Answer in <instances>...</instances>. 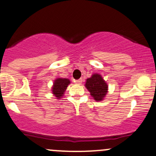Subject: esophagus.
<instances>
[{"instance_id":"34e87169","label":"esophagus","mask_w":156,"mask_h":156,"mask_svg":"<svg viewBox=\"0 0 156 156\" xmlns=\"http://www.w3.org/2000/svg\"><path fill=\"white\" fill-rule=\"evenodd\" d=\"M75 82L76 84H81V83H82V79H78V80H76V81H75Z\"/></svg>"}]
</instances>
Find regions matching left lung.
Here are the masks:
<instances>
[{
    "mask_svg": "<svg viewBox=\"0 0 156 156\" xmlns=\"http://www.w3.org/2000/svg\"><path fill=\"white\" fill-rule=\"evenodd\" d=\"M85 87L90 92L92 97L96 101H102L108 93V86L101 75L96 73L87 78Z\"/></svg>",
    "mask_w": 156,
    "mask_h": 156,
    "instance_id": "1",
    "label": "left lung"
}]
</instances>
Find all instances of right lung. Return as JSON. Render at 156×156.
<instances>
[{"instance_id":"right-lung-1","label":"right lung","mask_w":156,"mask_h":156,"mask_svg":"<svg viewBox=\"0 0 156 156\" xmlns=\"http://www.w3.org/2000/svg\"><path fill=\"white\" fill-rule=\"evenodd\" d=\"M70 81L68 78H57L54 81L53 87L51 88L52 93L55 95L57 99H61Z\"/></svg>"}]
</instances>
